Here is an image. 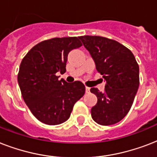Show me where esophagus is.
I'll use <instances>...</instances> for the list:
<instances>
[{
  "mask_svg": "<svg viewBox=\"0 0 157 157\" xmlns=\"http://www.w3.org/2000/svg\"><path fill=\"white\" fill-rule=\"evenodd\" d=\"M90 92V88H89V87H86V93L89 94Z\"/></svg>",
  "mask_w": 157,
  "mask_h": 157,
  "instance_id": "obj_1",
  "label": "esophagus"
}]
</instances>
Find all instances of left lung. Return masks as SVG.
<instances>
[{"instance_id":"left-lung-1","label":"left lung","mask_w":157,"mask_h":157,"mask_svg":"<svg viewBox=\"0 0 157 157\" xmlns=\"http://www.w3.org/2000/svg\"><path fill=\"white\" fill-rule=\"evenodd\" d=\"M106 82L105 92L91 88L98 101L91 108L96 123L110 125L121 121L131 107L139 86V67L133 53L114 40L98 36H79Z\"/></svg>"}]
</instances>
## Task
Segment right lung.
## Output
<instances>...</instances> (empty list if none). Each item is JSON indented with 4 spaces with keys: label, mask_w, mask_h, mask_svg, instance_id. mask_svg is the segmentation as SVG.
<instances>
[{
    "label": "right lung",
    "mask_w": 157,
    "mask_h": 157,
    "mask_svg": "<svg viewBox=\"0 0 157 157\" xmlns=\"http://www.w3.org/2000/svg\"><path fill=\"white\" fill-rule=\"evenodd\" d=\"M82 45L77 37L52 38L36 45L21 62L18 82L25 103L34 117L54 125L68 119L74 104L84 95L81 81L67 83L58 72L66 71L67 55Z\"/></svg>",
    "instance_id": "obj_1"
}]
</instances>
